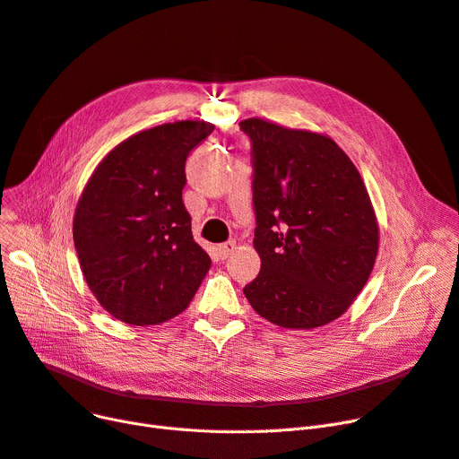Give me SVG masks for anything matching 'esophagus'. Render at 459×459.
Listing matches in <instances>:
<instances>
[{"label": "esophagus", "mask_w": 459, "mask_h": 459, "mask_svg": "<svg viewBox=\"0 0 459 459\" xmlns=\"http://www.w3.org/2000/svg\"><path fill=\"white\" fill-rule=\"evenodd\" d=\"M234 251H236V242H227L217 247V255H220L221 260H227Z\"/></svg>", "instance_id": "esophagus-1"}]
</instances>
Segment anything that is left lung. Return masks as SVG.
Wrapping results in <instances>:
<instances>
[{"instance_id": "1", "label": "left lung", "mask_w": 459, "mask_h": 459, "mask_svg": "<svg viewBox=\"0 0 459 459\" xmlns=\"http://www.w3.org/2000/svg\"><path fill=\"white\" fill-rule=\"evenodd\" d=\"M239 126L253 144V246L262 262L244 294L279 327L331 324L363 290L376 264L379 227L367 186L325 134L258 117Z\"/></svg>"}]
</instances>
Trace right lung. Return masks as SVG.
Listing matches in <instances>:
<instances>
[{"label": "right lung", "mask_w": 459, "mask_h": 459, "mask_svg": "<svg viewBox=\"0 0 459 459\" xmlns=\"http://www.w3.org/2000/svg\"><path fill=\"white\" fill-rule=\"evenodd\" d=\"M212 130L204 120H177L134 134L87 180L72 234L87 286L113 318L171 320L208 273L182 189L186 158Z\"/></svg>", "instance_id": "obj_1"}]
</instances>
